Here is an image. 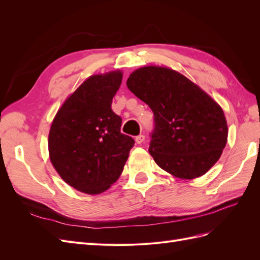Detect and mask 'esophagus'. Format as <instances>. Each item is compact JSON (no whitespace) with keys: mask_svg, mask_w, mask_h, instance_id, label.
<instances>
[{"mask_svg":"<svg viewBox=\"0 0 260 260\" xmlns=\"http://www.w3.org/2000/svg\"><path fill=\"white\" fill-rule=\"evenodd\" d=\"M144 140H145V136H143V135H139L138 137H136V142H137L138 144L143 143Z\"/></svg>","mask_w":260,"mask_h":260,"instance_id":"34e87169","label":"esophagus"}]
</instances>
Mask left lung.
<instances>
[{"label":"left lung","instance_id":"1","mask_svg":"<svg viewBox=\"0 0 260 260\" xmlns=\"http://www.w3.org/2000/svg\"><path fill=\"white\" fill-rule=\"evenodd\" d=\"M127 86L154 113L148 152L155 162L179 179L205 175L228 141L226 119L217 102L185 76L164 66L136 69Z\"/></svg>","mask_w":260,"mask_h":260}]
</instances>
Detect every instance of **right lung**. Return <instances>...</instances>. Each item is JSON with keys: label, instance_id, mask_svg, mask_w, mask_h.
Masks as SVG:
<instances>
[{"label": "right lung", "instance_id": "add662e5", "mask_svg": "<svg viewBox=\"0 0 260 260\" xmlns=\"http://www.w3.org/2000/svg\"><path fill=\"white\" fill-rule=\"evenodd\" d=\"M121 70L92 75L70 94L49 133L50 160L67 184L89 195L103 193L118 180L135 140L120 132L112 109Z\"/></svg>", "mask_w": 260, "mask_h": 260}]
</instances>
